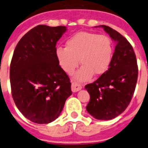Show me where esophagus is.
<instances>
[{"mask_svg":"<svg viewBox=\"0 0 148 148\" xmlns=\"http://www.w3.org/2000/svg\"><path fill=\"white\" fill-rule=\"evenodd\" d=\"M81 88H82L81 86H79V85L77 84V83H72V84H71V91H72L73 92H78V91H79V90H81Z\"/></svg>","mask_w":148,"mask_h":148,"instance_id":"1","label":"esophagus"}]
</instances>
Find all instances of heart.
Instances as JSON below:
<instances>
[{"label":"heart","instance_id":"b5f03b06","mask_svg":"<svg viewBox=\"0 0 148 148\" xmlns=\"http://www.w3.org/2000/svg\"><path fill=\"white\" fill-rule=\"evenodd\" d=\"M59 65L65 73L71 74L80 63L75 78L86 81L95 75L103 74L112 60L113 46L109 37L90 32H79L66 41L65 47H56L55 51Z\"/></svg>","mask_w":148,"mask_h":148}]
</instances>
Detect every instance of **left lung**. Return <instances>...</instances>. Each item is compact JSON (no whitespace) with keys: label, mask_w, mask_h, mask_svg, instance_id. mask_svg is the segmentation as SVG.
<instances>
[{"label":"left lung","mask_w":148,"mask_h":148,"mask_svg":"<svg viewBox=\"0 0 148 148\" xmlns=\"http://www.w3.org/2000/svg\"><path fill=\"white\" fill-rule=\"evenodd\" d=\"M116 42L106 71L85 88L90 95L86 110L98 120H111L127 109L138 79V65L133 48L127 38L106 25H101Z\"/></svg>","instance_id":"8db88e82"}]
</instances>
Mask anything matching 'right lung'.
I'll return each mask as SVG.
<instances>
[{
	"label": "right lung",
	"instance_id": "1",
	"mask_svg": "<svg viewBox=\"0 0 148 148\" xmlns=\"http://www.w3.org/2000/svg\"><path fill=\"white\" fill-rule=\"evenodd\" d=\"M65 26L38 25L21 38L10 64L11 92L25 118L48 124L60 115L72 92L69 76L56 60V42Z\"/></svg>",
	"mask_w": 148,
	"mask_h": 148
}]
</instances>
